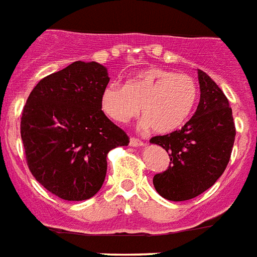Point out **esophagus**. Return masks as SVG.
I'll use <instances>...</instances> for the list:
<instances>
[{"instance_id": "1", "label": "esophagus", "mask_w": 257, "mask_h": 257, "mask_svg": "<svg viewBox=\"0 0 257 257\" xmlns=\"http://www.w3.org/2000/svg\"><path fill=\"white\" fill-rule=\"evenodd\" d=\"M143 142L141 141V139H138V138H134L131 137L130 138V146L131 147H139V146H143Z\"/></svg>"}]
</instances>
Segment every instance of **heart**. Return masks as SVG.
I'll return each mask as SVG.
<instances>
[{"instance_id":"1","label":"heart","mask_w":257,"mask_h":257,"mask_svg":"<svg viewBox=\"0 0 257 257\" xmlns=\"http://www.w3.org/2000/svg\"><path fill=\"white\" fill-rule=\"evenodd\" d=\"M197 99L198 85L192 76L150 68L128 78L123 86H106L101 106L103 113L118 123H126L142 110V126L168 134L185 123Z\"/></svg>"}]
</instances>
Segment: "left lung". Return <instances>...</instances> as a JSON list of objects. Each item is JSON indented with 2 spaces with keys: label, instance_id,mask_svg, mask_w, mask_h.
<instances>
[{
  "label": "left lung",
  "instance_id": "8db88e82",
  "mask_svg": "<svg viewBox=\"0 0 257 257\" xmlns=\"http://www.w3.org/2000/svg\"><path fill=\"white\" fill-rule=\"evenodd\" d=\"M200 103L180 130L151 138L169 154L167 171L154 176L156 192L165 200L186 201L213 186L230 162L235 123L227 97L198 69Z\"/></svg>",
  "mask_w": 257,
  "mask_h": 257
}]
</instances>
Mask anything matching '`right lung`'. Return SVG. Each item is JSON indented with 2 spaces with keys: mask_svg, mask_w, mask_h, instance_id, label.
Instances as JSON below:
<instances>
[{
  "mask_svg": "<svg viewBox=\"0 0 257 257\" xmlns=\"http://www.w3.org/2000/svg\"><path fill=\"white\" fill-rule=\"evenodd\" d=\"M107 69L75 61L46 76L30 93L21 118L27 167L39 184L65 201H84L105 181L107 154L130 138L105 115Z\"/></svg>",
  "mask_w": 257,
  "mask_h": 257,
  "instance_id": "add662e5",
  "label": "right lung"
}]
</instances>
